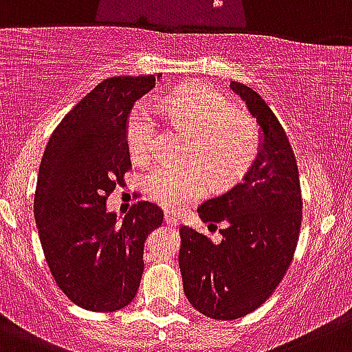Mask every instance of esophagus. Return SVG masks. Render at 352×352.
<instances>
[{
	"mask_svg": "<svg viewBox=\"0 0 352 352\" xmlns=\"http://www.w3.org/2000/svg\"><path fill=\"white\" fill-rule=\"evenodd\" d=\"M166 224H169L170 228H176V226H178V219H176L173 214L166 212Z\"/></svg>",
	"mask_w": 352,
	"mask_h": 352,
	"instance_id": "esophagus-1",
	"label": "esophagus"
}]
</instances>
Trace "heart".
Masks as SVG:
<instances>
[{
    "label": "heart",
    "instance_id": "b5f03b06",
    "mask_svg": "<svg viewBox=\"0 0 352 352\" xmlns=\"http://www.w3.org/2000/svg\"><path fill=\"white\" fill-rule=\"evenodd\" d=\"M166 110L174 124L193 133L188 159L202 163L216 185L235 179L256 157L259 148L256 124L245 113L236 112L221 93L200 85L185 86L167 98ZM126 135L135 160L148 162L157 153L160 122L146 103L135 107ZM201 166L159 164L146 176L150 197L169 210L182 209L206 192L207 175Z\"/></svg>",
    "mask_w": 352,
    "mask_h": 352
}]
</instances>
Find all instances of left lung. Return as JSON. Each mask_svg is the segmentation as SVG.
<instances>
[{"instance_id": "obj_1", "label": "left lung", "mask_w": 352, "mask_h": 352, "mask_svg": "<svg viewBox=\"0 0 352 352\" xmlns=\"http://www.w3.org/2000/svg\"><path fill=\"white\" fill-rule=\"evenodd\" d=\"M230 88L261 128L257 155L242 179L197 209L204 223H224L219 243L179 230L183 290L212 320H236L270 299L292 263L302 221L299 170L282 124L252 88L236 81Z\"/></svg>"}]
</instances>
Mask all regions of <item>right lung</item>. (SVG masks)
Wrapping results in <instances>:
<instances>
[{
    "label": "right lung",
    "instance_id": "add662e5",
    "mask_svg": "<svg viewBox=\"0 0 352 352\" xmlns=\"http://www.w3.org/2000/svg\"><path fill=\"white\" fill-rule=\"evenodd\" d=\"M153 86V76L105 79L63 117L43 153L34 195L39 240L56 285L82 309L112 313L135 299L145 240L162 224L160 207L145 200L120 223L107 210L131 167L128 117Z\"/></svg>",
    "mask_w": 352,
    "mask_h": 352
}]
</instances>
